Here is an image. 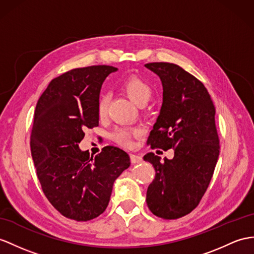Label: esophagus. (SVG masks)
<instances>
[{
	"instance_id": "34e87169",
	"label": "esophagus",
	"mask_w": 254,
	"mask_h": 254,
	"mask_svg": "<svg viewBox=\"0 0 254 254\" xmlns=\"http://www.w3.org/2000/svg\"><path fill=\"white\" fill-rule=\"evenodd\" d=\"M130 162L132 164H140L142 163V157L135 155V154H130Z\"/></svg>"
}]
</instances>
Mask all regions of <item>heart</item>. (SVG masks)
I'll list each match as a JSON object with an SVG mask.
<instances>
[{
    "instance_id": "1",
    "label": "heart",
    "mask_w": 254,
    "mask_h": 254,
    "mask_svg": "<svg viewBox=\"0 0 254 254\" xmlns=\"http://www.w3.org/2000/svg\"><path fill=\"white\" fill-rule=\"evenodd\" d=\"M122 89L126 92L127 96L135 102L138 106H144L153 96V87L145 79L140 76L132 75L124 80ZM110 97L107 94H102L99 97L97 103V113L100 119L106 117L109 110ZM135 129L129 128H117L112 132V139L123 146H130L131 139L137 134Z\"/></svg>"
}]
</instances>
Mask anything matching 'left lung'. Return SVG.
Here are the masks:
<instances>
[{"mask_svg": "<svg viewBox=\"0 0 254 254\" xmlns=\"http://www.w3.org/2000/svg\"><path fill=\"white\" fill-rule=\"evenodd\" d=\"M145 66L162 79L163 104L147 138L151 148H172L174 158L154 153L143 157L155 169L148 185L146 203L151 212L165 220L182 218L198 206L213 176L220 153L215 108L199 79L169 63Z\"/></svg>", "mask_w": 254, "mask_h": 254, "instance_id": "8db88e82", "label": "left lung"}]
</instances>
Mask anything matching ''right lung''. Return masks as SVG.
I'll return each instance as SVG.
<instances>
[{"label": "right lung", "instance_id": "obj_1", "mask_svg": "<svg viewBox=\"0 0 254 254\" xmlns=\"http://www.w3.org/2000/svg\"><path fill=\"white\" fill-rule=\"evenodd\" d=\"M111 65L77 67L55 77L36 103L31 154L48 201L67 219L89 221L107 209L113 183L130 166L116 146L95 157L80 151L86 128L99 126L97 103Z\"/></svg>", "mask_w": 254, "mask_h": 254}]
</instances>
